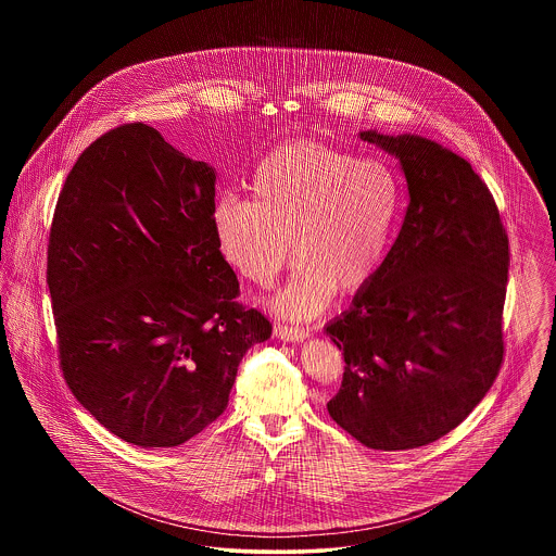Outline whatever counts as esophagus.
<instances>
[{
	"label": "esophagus",
	"instance_id": "obj_1",
	"mask_svg": "<svg viewBox=\"0 0 556 556\" xmlns=\"http://www.w3.org/2000/svg\"><path fill=\"white\" fill-rule=\"evenodd\" d=\"M275 336L283 342H302L308 338V329L302 327H288V325H277Z\"/></svg>",
	"mask_w": 556,
	"mask_h": 556
}]
</instances>
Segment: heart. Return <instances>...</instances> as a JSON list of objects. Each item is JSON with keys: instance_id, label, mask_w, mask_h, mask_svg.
Listing matches in <instances>:
<instances>
[{"instance_id": "heart-1", "label": "heart", "mask_w": 556, "mask_h": 556, "mask_svg": "<svg viewBox=\"0 0 556 556\" xmlns=\"http://www.w3.org/2000/svg\"><path fill=\"white\" fill-rule=\"evenodd\" d=\"M248 191V202L216 200L214 236L225 261L261 288L288 265L291 241L300 265L275 300L283 317H317L336 290L367 288L383 265L400 211L396 175L386 162L298 141L270 150Z\"/></svg>"}]
</instances>
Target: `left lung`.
<instances>
[{"label":"left lung","instance_id":"obj_1","mask_svg":"<svg viewBox=\"0 0 556 556\" xmlns=\"http://www.w3.org/2000/svg\"><path fill=\"white\" fill-rule=\"evenodd\" d=\"M361 137L400 160L410 200L383 265L325 329L345 363L327 410L367 448H419L501 372L508 236L467 160L417 135Z\"/></svg>","mask_w":556,"mask_h":556}]
</instances>
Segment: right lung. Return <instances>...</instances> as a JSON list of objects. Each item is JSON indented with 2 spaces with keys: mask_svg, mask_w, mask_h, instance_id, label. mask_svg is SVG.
Listing matches in <instances>:
<instances>
[{
  "mask_svg": "<svg viewBox=\"0 0 556 556\" xmlns=\"http://www.w3.org/2000/svg\"><path fill=\"white\" fill-rule=\"evenodd\" d=\"M214 170L154 127L98 137L60 189L48 241L66 386L110 433L173 448L227 408L239 363L270 338L218 250Z\"/></svg>",
  "mask_w": 556,
  "mask_h": 556,
  "instance_id": "obj_1",
  "label": "right lung"
}]
</instances>
